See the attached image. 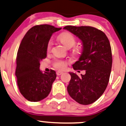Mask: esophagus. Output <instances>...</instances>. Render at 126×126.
Segmentation results:
<instances>
[{
  "instance_id": "1",
  "label": "esophagus",
  "mask_w": 126,
  "mask_h": 126,
  "mask_svg": "<svg viewBox=\"0 0 126 126\" xmlns=\"http://www.w3.org/2000/svg\"><path fill=\"white\" fill-rule=\"evenodd\" d=\"M63 73V72H59V71L56 72V75H58V76H59V75H61Z\"/></svg>"
}]
</instances>
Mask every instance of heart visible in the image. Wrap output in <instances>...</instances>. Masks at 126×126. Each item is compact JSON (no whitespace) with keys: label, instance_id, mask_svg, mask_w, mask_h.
Returning <instances> with one entry per match:
<instances>
[{"label":"heart","instance_id":"b5f03b06","mask_svg":"<svg viewBox=\"0 0 126 126\" xmlns=\"http://www.w3.org/2000/svg\"><path fill=\"white\" fill-rule=\"evenodd\" d=\"M59 39L63 45L67 48H71L76 44V37L72 33H63L59 36ZM51 47V42L50 41L47 44V51L49 52L50 51ZM67 62L64 60L61 59H55L53 61V66L55 68L60 70L65 69L67 66Z\"/></svg>","mask_w":126,"mask_h":126}]
</instances>
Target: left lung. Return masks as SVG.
Here are the masks:
<instances>
[{"mask_svg": "<svg viewBox=\"0 0 126 126\" xmlns=\"http://www.w3.org/2000/svg\"><path fill=\"white\" fill-rule=\"evenodd\" d=\"M63 28L82 41V54L72 66L75 70H85L80 77L70 73L67 91L79 104H90L103 94L109 81L112 65L110 44L106 34L94 27L68 25Z\"/></svg>", "mask_w": 126, "mask_h": 126, "instance_id": "1", "label": "left lung"}]
</instances>
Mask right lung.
Wrapping results in <instances>:
<instances>
[{"instance_id": "right-lung-1", "label": "right lung", "mask_w": 126, "mask_h": 126, "mask_svg": "<svg viewBox=\"0 0 126 126\" xmlns=\"http://www.w3.org/2000/svg\"><path fill=\"white\" fill-rule=\"evenodd\" d=\"M61 29L48 24L35 25L22 40L17 54L15 75L19 91L29 101L42 100L51 92L56 74L53 70L43 73L39 69L40 62L46 58L51 35Z\"/></svg>"}]
</instances>
